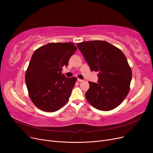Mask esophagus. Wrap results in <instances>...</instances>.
Masks as SVG:
<instances>
[{"label": "esophagus", "instance_id": "34e87169", "mask_svg": "<svg viewBox=\"0 0 153 153\" xmlns=\"http://www.w3.org/2000/svg\"><path fill=\"white\" fill-rule=\"evenodd\" d=\"M77 81H78V82H82V81H84V80H82V79H77Z\"/></svg>", "mask_w": 153, "mask_h": 153}]
</instances>
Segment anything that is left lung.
<instances>
[{"mask_svg": "<svg viewBox=\"0 0 153 153\" xmlns=\"http://www.w3.org/2000/svg\"><path fill=\"white\" fill-rule=\"evenodd\" d=\"M77 46L91 71L99 72L97 83L89 82L86 99L99 110L115 108L129 92L132 78L125 55L114 45L101 40L79 43Z\"/></svg>", "mask_w": 153, "mask_h": 153, "instance_id": "1", "label": "left lung"}]
</instances>
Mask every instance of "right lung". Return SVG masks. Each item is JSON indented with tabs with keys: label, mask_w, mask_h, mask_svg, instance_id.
<instances>
[{
	"label": "right lung",
	"mask_w": 153,
	"mask_h": 153,
	"mask_svg": "<svg viewBox=\"0 0 153 153\" xmlns=\"http://www.w3.org/2000/svg\"><path fill=\"white\" fill-rule=\"evenodd\" d=\"M76 50L71 42L50 43L33 53L25 82L31 100L39 109L54 112L68 102L77 78L66 77L61 71Z\"/></svg>",
	"instance_id": "1"
}]
</instances>
